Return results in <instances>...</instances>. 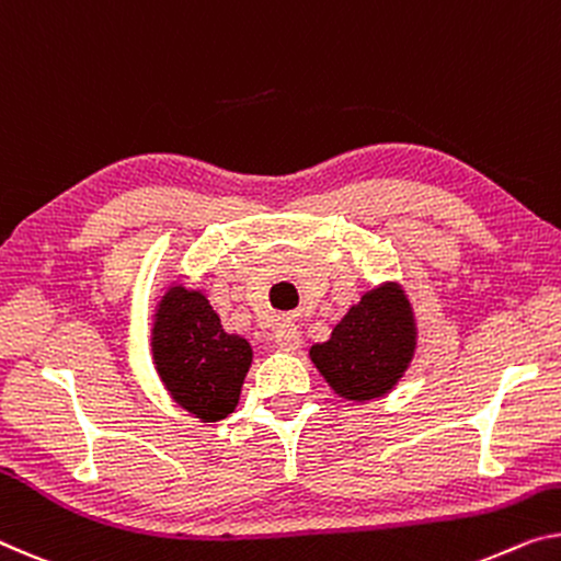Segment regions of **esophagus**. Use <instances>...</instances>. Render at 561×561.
Here are the masks:
<instances>
[{
    "mask_svg": "<svg viewBox=\"0 0 561 561\" xmlns=\"http://www.w3.org/2000/svg\"><path fill=\"white\" fill-rule=\"evenodd\" d=\"M272 342H274V347L282 350V353H295V350L302 345V334H299V330L291 322H284L277 330H274Z\"/></svg>",
    "mask_w": 561,
    "mask_h": 561,
    "instance_id": "esophagus-1",
    "label": "esophagus"
}]
</instances>
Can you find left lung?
Instances as JSON below:
<instances>
[{"label": "left lung", "instance_id": "left-lung-1", "mask_svg": "<svg viewBox=\"0 0 561 561\" xmlns=\"http://www.w3.org/2000/svg\"><path fill=\"white\" fill-rule=\"evenodd\" d=\"M417 345L411 299L398 282L367 289L334 324L330 340L309 347V360L340 398H382L403 378Z\"/></svg>", "mask_w": 561, "mask_h": 561}]
</instances>
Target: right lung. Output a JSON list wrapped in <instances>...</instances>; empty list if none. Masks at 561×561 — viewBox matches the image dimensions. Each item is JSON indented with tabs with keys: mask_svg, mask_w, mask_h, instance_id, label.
I'll return each instance as SVG.
<instances>
[{
	"mask_svg": "<svg viewBox=\"0 0 561 561\" xmlns=\"http://www.w3.org/2000/svg\"><path fill=\"white\" fill-rule=\"evenodd\" d=\"M150 355L173 403L201 423L233 413L254 357L241 334L224 330L204 289L179 279L156 305Z\"/></svg>",
	"mask_w": 561,
	"mask_h": 561,
	"instance_id": "obj_1",
	"label": "right lung"
}]
</instances>
